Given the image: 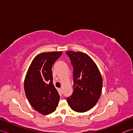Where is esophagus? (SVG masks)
Segmentation results:
<instances>
[{
	"instance_id": "esophagus-1",
	"label": "esophagus",
	"mask_w": 133,
	"mask_h": 133,
	"mask_svg": "<svg viewBox=\"0 0 133 133\" xmlns=\"http://www.w3.org/2000/svg\"><path fill=\"white\" fill-rule=\"evenodd\" d=\"M59 92H60V94H62V89H61V88L59 89Z\"/></svg>"
}]
</instances>
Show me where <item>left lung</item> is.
I'll list each match as a JSON object with an SVG mask.
<instances>
[{"mask_svg": "<svg viewBox=\"0 0 133 133\" xmlns=\"http://www.w3.org/2000/svg\"><path fill=\"white\" fill-rule=\"evenodd\" d=\"M74 69V91L67 98L75 111H88L97 103L102 89V78L94 62L86 54L72 51L66 52Z\"/></svg>", "mask_w": 133, "mask_h": 133, "instance_id": "8db88e82", "label": "left lung"}]
</instances>
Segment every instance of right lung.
I'll use <instances>...</instances> for the list:
<instances>
[{
	"instance_id": "obj_1",
	"label": "right lung",
	"mask_w": 133,
	"mask_h": 133,
	"mask_svg": "<svg viewBox=\"0 0 133 133\" xmlns=\"http://www.w3.org/2000/svg\"><path fill=\"white\" fill-rule=\"evenodd\" d=\"M62 51L43 52L33 59L25 77V94L30 104L42 115L54 112L60 99L53 84L52 66Z\"/></svg>"
}]
</instances>
